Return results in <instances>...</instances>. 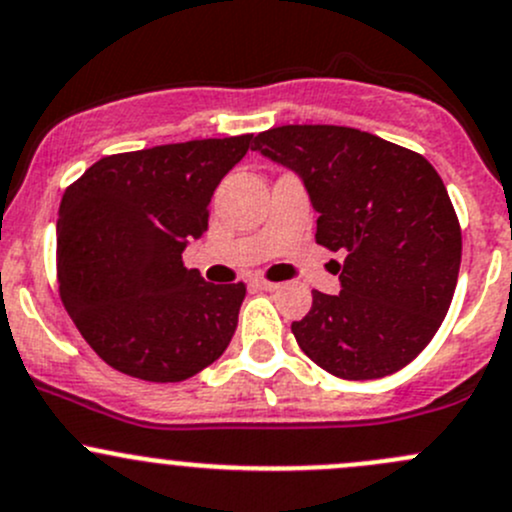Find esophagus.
<instances>
[{"label":"esophagus","instance_id":"1","mask_svg":"<svg viewBox=\"0 0 512 512\" xmlns=\"http://www.w3.org/2000/svg\"><path fill=\"white\" fill-rule=\"evenodd\" d=\"M251 286L258 288V291H276V288H278V283L263 281V278H254V281H251Z\"/></svg>","mask_w":512,"mask_h":512}]
</instances>
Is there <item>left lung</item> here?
Masks as SVG:
<instances>
[{
	"label": "left lung",
	"instance_id": "1",
	"mask_svg": "<svg viewBox=\"0 0 512 512\" xmlns=\"http://www.w3.org/2000/svg\"><path fill=\"white\" fill-rule=\"evenodd\" d=\"M254 142L303 179L315 241L345 254L340 293L313 291L310 313L291 325L300 350L342 379L407 367L444 323L461 268V226L439 172L340 125H283Z\"/></svg>",
	"mask_w": 512,
	"mask_h": 512
}]
</instances>
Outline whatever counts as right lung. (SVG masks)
<instances>
[{
  "label": "right lung",
  "mask_w": 512,
  "mask_h": 512,
  "mask_svg": "<svg viewBox=\"0 0 512 512\" xmlns=\"http://www.w3.org/2000/svg\"><path fill=\"white\" fill-rule=\"evenodd\" d=\"M254 135L110 155L63 192L59 293L83 340L113 370L182 382L234 337L244 283L214 286L184 268L207 231L209 202Z\"/></svg>",
  "instance_id": "right-lung-1"
}]
</instances>
